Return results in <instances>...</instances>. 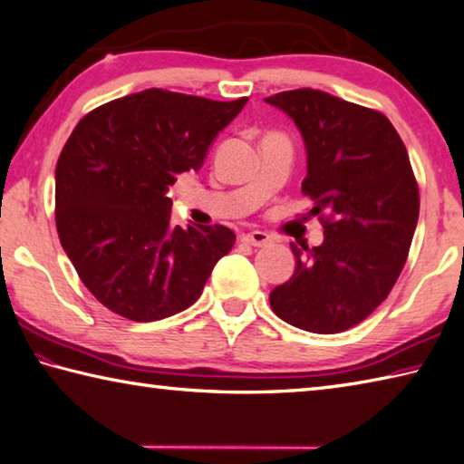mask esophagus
<instances>
[{
	"label": "esophagus",
	"instance_id": "34e87169",
	"mask_svg": "<svg viewBox=\"0 0 464 464\" xmlns=\"http://www.w3.org/2000/svg\"><path fill=\"white\" fill-rule=\"evenodd\" d=\"M241 241L247 243L251 247H266L269 243V235L264 231H251V233H243Z\"/></svg>",
	"mask_w": 464,
	"mask_h": 464
}]
</instances>
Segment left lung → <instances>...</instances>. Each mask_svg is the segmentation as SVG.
<instances>
[{"label":"left lung","mask_w":464,"mask_h":464,"mask_svg":"<svg viewBox=\"0 0 464 464\" xmlns=\"http://www.w3.org/2000/svg\"><path fill=\"white\" fill-rule=\"evenodd\" d=\"M290 115L306 148L302 192L314 200L324 241L298 249L288 282L269 294L274 313L292 326L334 334L382 304L408 259L420 195L408 150L383 113L296 89L266 99Z\"/></svg>","instance_id":"left-lung-1"}]
</instances>
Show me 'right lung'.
I'll return each instance as SVG.
<instances>
[{"label": "right lung", "instance_id": "obj_1", "mask_svg": "<svg viewBox=\"0 0 464 464\" xmlns=\"http://www.w3.org/2000/svg\"><path fill=\"white\" fill-rule=\"evenodd\" d=\"M247 97L146 89L92 109L56 164V229L82 284L133 323L195 304L235 243L223 225H172L176 176L198 172Z\"/></svg>", "mask_w": 464, "mask_h": 464}]
</instances>
